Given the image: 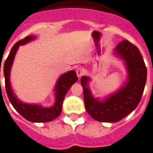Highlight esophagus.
<instances>
[{
    "mask_svg": "<svg viewBox=\"0 0 153 153\" xmlns=\"http://www.w3.org/2000/svg\"><path fill=\"white\" fill-rule=\"evenodd\" d=\"M76 74H77V76H78V78H80L83 75V74H84V72H83V71H82V68H76Z\"/></svg>",
    "mask_w": 153,
    "mask_h": 153,
    "instance_id": "obj_1",
    "label": "esophagus"
}]
</instances>
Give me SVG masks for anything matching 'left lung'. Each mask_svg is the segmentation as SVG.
<instances>
[{"label":"left lung","instance_id":"obj_1","mask_svg":"<svg viewBox=\"0 0 153 153\" xmlns=\"http://www.w3.org/2000/svg\"><path fill=\"white\" fill-rule=\"evenodd\" d=\"M114 54L124 62L127 71V80L118 91L101 100L91 94L88 86L91 78L88 76L81 78L86 111L93 119L102 123L119 122L135 110L146 82V67L136 46L124 40L117 45Z\"/></svg>","mask_w":153,"mask_h":153}]
</instances>
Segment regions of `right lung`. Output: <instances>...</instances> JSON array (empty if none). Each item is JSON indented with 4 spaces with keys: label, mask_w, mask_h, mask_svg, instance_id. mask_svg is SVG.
<instances>
[{
    "label": "right lung",
    "mask_w": 153,
    "mask_h": 153,
    "mask_svg": "<svg viewBox=\"0 0 153 153\" xmlns=\"http://www.w3.org/2000/svg\"><path fill=\"white\" fill-rule=\"evenodd\" d=\"M35 39V36L30 35L18 42L10 50L8 57L6 59L4 65V75L5 78V88L7 95L10 103L18 113L21 114L27 121L33 123H46L51 122L56 119L61 114L62 109V103L65 97L66 93L74 83L78 81L76 72L75 71H69L62 74L54 86V96L55 102L51 107H44L40 104H29L21 102L14 93L10 85V69L12 67L14 57L20 45H26L28 42ZM1 71V70H0Z\"/></svg>",
    "instance_id": "obj_1"
}]
</instances>
